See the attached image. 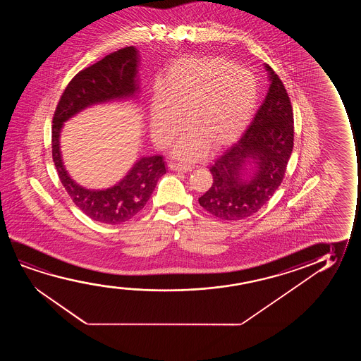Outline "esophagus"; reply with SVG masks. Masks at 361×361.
I'll list each match as a JSON object with an SVG mask.
<instances>
[{
  "instance_id": "34e87169",
  "label": "esophagus",
  "mask_w": 361,
  "mask_h": 361,
  "mask_svg": "<svg viewBox=\"0 0 361 361\" xmlns=\"http://www.w3.org/2000/svg\"><path fill=\"white\" fill-rule=\"evenodd\" d=\"M169 168L173 170V171H183V173H188V171L192 170V166H190V165H183V164L178 163L169 164Z\"/></svg>"
}]
</instances>
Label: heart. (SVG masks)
I'll list each match as a JSON object with an SVG mask.
<instances>
[{"label": "heart", "mask_w": 361, "mask_h": 361, "mask_svg": "<svg viewBox=\"0 0 361 361\" xmlns=\"http://www.w3.org/2000/svg\"><path fill=\"white\" fill-rule=\"evenodd\" d=\"M259 90L252 73L221 58H191L170 70L154 97L149 127L154 142L166 147L183 123L188 130L173 153L183 160L237 138L257 109Z\"/></svg>", "instance_id": "heart-1"}]
</instances>
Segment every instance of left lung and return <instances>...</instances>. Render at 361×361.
Returning <instances> with one entry per match:
<instances>
[{
  "label": "left lung",
  "instance_id": "8db88e82",
  "mask_svg": "<svg viewBox=\"0 0 361 361\" xmlns=\"http://www.w3.org/2000/svg\"><path fill=\"white\" fill-rule=\"evenodd\" d=\"M255 117L237 143L213 161V183L198 202L224 221L257 213L281 185L293 149V112L286 89L275 71Z\"/></svg>",
  "mask_w": 361,
  "mask_h": 361
}]
</instances>
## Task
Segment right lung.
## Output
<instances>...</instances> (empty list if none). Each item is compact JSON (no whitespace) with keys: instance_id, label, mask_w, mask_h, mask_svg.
<instances>
[{"instance_id":"right-lung-1","label":"right lung","mask_w":361,"mask_h":361,"mask_svg":"<svg viewBox=\"0 0 361 361\" xmlns=\"http://www.w3.org/2000/svg\"><path fill=\"white\" fill-rule=\"evenodd\" d=\"M138 49L126 47L81 70L66 86L55 109L51 129V153L55 168L73 202L96 222L121 224L137 216L148 202L166 173L161 155L135 161L119 183L106 190H89L70 178L60 152L64 122L92 104L132 99L139 92Z\"/></svg>"}]
</instances>
